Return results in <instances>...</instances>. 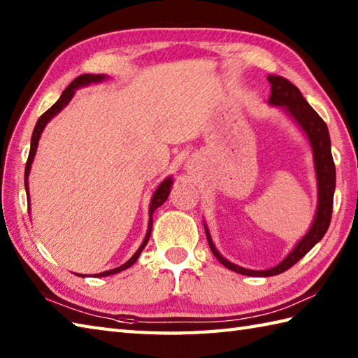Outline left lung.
Returning <instances> with one entry per match:
<instances>
[{
  "mask_svg": "<svg viewBox=\"0 0 358 358\" xmlns=\"http://www.w3.org/2000/svg\"><path fill=\"white\" fill-rule=\"evenodd\" d=\"M268 81L271 83V96L269 103L273 106L283 108L291 115L295 123L301 127V131L306 134L314 154V166L317 173V186H318V206L314 223L310 226L308 234L303 237L296 246L291 250L283 262L278 263L275 268L266 271H252L241 268V266L227 262L226 258L218 252L214 246V241L210 238V234L206 229V237L212 254L217 257V260L226 266L227 269L238 272L241 275L249 277H272L287 271L289 268L305 257L318 241L323 238V235L328 231L332 217V203H334V191H336V164H334L331 154V138L329 131L322 117L310 108L309 103L303 98L301 92L296 89L291 81L278 77V75H269Z\"/></svg>",
  "mask_w": 358,
  "mask_h": 358,
  "instance_id": "left-lung-1",
  "label": "left lung"
}]
</instances>
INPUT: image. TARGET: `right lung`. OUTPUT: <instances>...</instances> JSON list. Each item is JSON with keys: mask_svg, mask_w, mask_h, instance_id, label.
<instances>
[{"mask_svg": "<svg viewBox=\"0 0 358 358\" xmlns=\"http://www.w3.org/2000/svg\"><path fill=\"white\" fill-rule=\"evenodd\" d=\"M108 77L106 75H92V73H85V75H80V77L75 78L69 86H67L64 90L62 96L58 98V101L52 106L50 109L45 110L43 115L38 118L36 124H35V129H34V134H32V140H30V150H29V158H27V163H26V171H24V186H26V192H27V200H29V183H27V178H29V173H30V166H32V162H34V157L36 154V148H38V141H40V136L44 131L45 124L49 123V121L57 115V113L62 112L67 104H69V101L72 100V96L75 95V90H77L78 87H83V86H87L90 85V83H100L103 80H106ZM171 186H172V178L167 177L162 185H159L157 187V191L154 192V196H152V201H150V208H149V224H148V232H146V237H144L141 246L138 248V250L129 258V260L124 263L118 266V268L115 269H110V271H106V272H100V273H95V277H106V275H113V273H118L121 271H124L127 268H131V266L138 260V257L141 254V250L144 249V246L148 245L149 241V237H150V231H152V214H154V210L157 208L162 206V204L167 200V196H169V192H171ZM85 277V275H81Z\"/></svg>", "mask_w": 358, "mask_h": 358, "instance_id": "obj_1", "label": "right lung"}]
</instances>
